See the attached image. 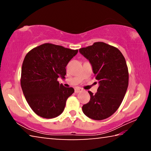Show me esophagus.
<instances>
[{
    "label": "esophagus",
    "mask_w": 151,
    "mask_h": 151,
    "mask_svg": "<svg viewBox=\"0 0 151 151\" xmlns=\"http://www.w3.org/2000/svg\"><path fill=\"white\" fill-rule=\"evenodd\" d=\"M82 91H83V88H81L80 87H76L75 88V92L76 93H79V92H81Z\"/></svg>",
    "instance_id": "obj_1"
}]
</instances>
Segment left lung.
Here are the masks:
<instances>
[{"mask_svg": "<svg viewBox=\"0 0 151 151\" xmlns=\"http://www.w3.org/2000/svg\"><path fill=\"white\" fill-rule=\"evenodd\" d=\"M89 60L99 86L95 94L91 91L83 113L96 121L105 119L116 111L129 85V71L124 56L118 48L103 42L79 49Z\"/></svg>", "mask_w": 151, "mask_h": 151, "instance_id": "obj_1", "label": "left lung"}]
</instances>
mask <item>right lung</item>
Instances as JSON below:
<instances>
[{
	"mask_svg": "<svg viewBox=\"0 0 151 151\" xmlns=\"http://www.w3.org/2000/svg\"><path fill=\"white\" fill-rule=\"evenodd\" d=\"M77 52L78 50L45 43L25 56L20 85L28 104L37 115L52 119L63 112L75 90L59 84L57 79L65 78L66 66Z\"/></svg>",
	"mask_w": 151,
	"mask_h": 151,
	"instance_id": "right-lung-1",
	"label": "right lung"
}]
</instances>
